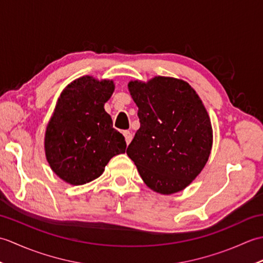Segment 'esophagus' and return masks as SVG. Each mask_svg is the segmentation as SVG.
<instances>
[{
    "label": "esophagus",
    "instance_id": "1",
    "mask_svg": "<svg viewBox=\"0 0 263 263\" xmlns=\"http://www.w3.org/2000/svg\"><path fill=\"white\" fill-rule=\"evenodd\" d=\"M123 135H124V137H125L126 144L130 143L131 140H132V133L130 131H124V132H123Z\"/></svg>",
    "mask_w": 263,
    "mask_h": 263
}]
</instances>
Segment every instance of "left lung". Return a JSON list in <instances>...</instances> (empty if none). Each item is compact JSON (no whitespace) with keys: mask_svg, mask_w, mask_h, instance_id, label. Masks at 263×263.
<instances>
[{"mask_svg":"<svg viewBox=\"0 0 263 263\" xmlns=\"http://www.w3.org/2000/svg\"><path fill=\"white\" fill-rule=\"evenodd\" d=\"M140 128L126 154L147 186L160 194L182 191L208 161L212 147L209 115L187 82L155 77L130 81Z\"/></svg>","mask_w":263,"mask_h":263,"instance_id":"obj_1","label":"left lung"}]
</instances>
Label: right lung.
<instances>
[{
    "label": "right lung",
    "mask_w": 263,
    "mask_h": 263,
    "mask_svg": "<svg viewBox=\"0 0 263 263\" xmlns=\"http://www.w3.org/2000/svg\"><path fill=\"white\" fill-rule=\"evenodd\" d=\"M113 91L111 80L86 76L61 93L46 127L45 154L52 171L66 183L93 181L111 157L125 153L124 137L104 109Z\"/></svg>",
    "instance_id": "right-lung-1"
}]
</instances>
